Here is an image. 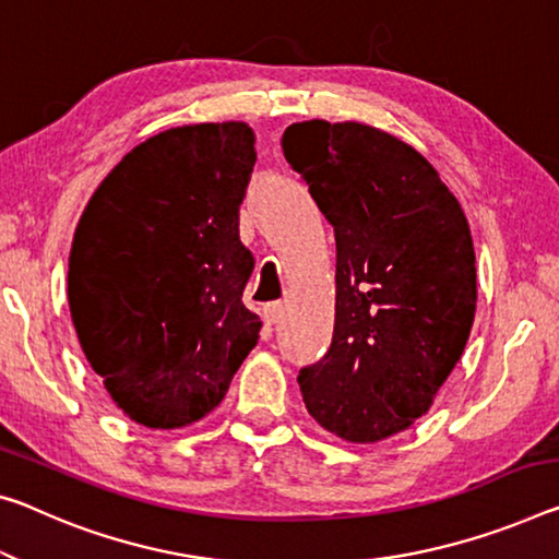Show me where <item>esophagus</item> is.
<instances>
[{
	"instance_id": "34e87169",
	"label": "esophagus",
	"mask_w": 559,
	"mask_h": 559,
	"mask_svg": "<svg viewBox=\"0 0 559 559\" xmlns=\"http://www.w3.org/2000/svg\"><path fill=\"white\" fill-rule=\"evenodd\" d=\"M263 318L269 325H276L283 318V306L281 304H269L263 308Z\"/></svg>"
}]
</instances>
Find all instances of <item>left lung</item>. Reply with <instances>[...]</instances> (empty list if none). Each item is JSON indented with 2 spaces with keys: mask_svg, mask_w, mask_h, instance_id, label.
Wrapping results in <instances>:
<instances>
[{
  "mask_svg": "<svg viewBox=\"0 0 559 559\" xmlns=\"http://www.w3.org/2000/svg\"><path fill=\"white\" fill-rule=\"evenodd\" d=\"M283 156L335 234V325L298 373L308 413L378 442L428 413L471 335L477 281L467 218L428 158L358 121L290 123Z\"/></svg>",
  "mask_w": 559,
  "mask_h": 559,
  "instance_id": "obj_1",
  "label": "left lung"
}]
</instances>
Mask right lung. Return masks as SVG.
Masks as SVG:
<instances>
[{
  "label": "right lung",
  "instance_id": "1",
  "mask_svg": "<svg viewBox=\"0 0 559 559\" xmlns=\"http://www.w3.org/2000/svg\"><path fill=\"white\" fill-rule=\"evenodd\" d=\"M243 121L162 131L121 158L79 218L69 311L123 413L174 430L224 401L259 343L238 206L255 164Z\"/></svg>",
  "mask_w": 559,
  "mask_h": 559
}]
</instances>
